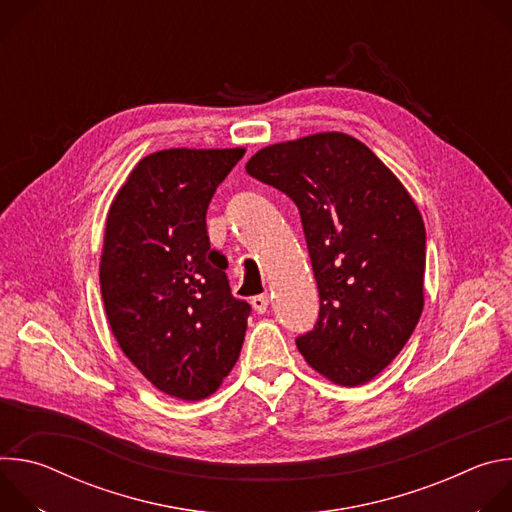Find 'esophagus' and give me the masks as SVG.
<instances>
[{"mask_svg":"<svg viewBox=\"0 0 512 512\" xmlns=\"http://www.w3.org/2000/svg\"><path fill=\"white\" fill-rule=\"evenodd\" d=\"M251 304H253V308H255L257 314H263V312H267V308H269V296H267V294L255 296V298H251Z\"/></svg>","mask_w":512,"mask_h":512,"instance_id":"1","label":"esophagus"}]
</instances>
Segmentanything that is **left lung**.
I'll list each match as a JSON object with an SVG mask.
<instances>
[{"instance_id": "1", "label": "left lung", "mask_w": 512, "mask_h": 512, "mask_svg": "<svg viewBox=\"0 0 512 512\" xmlns=\"http://www.w3.org/2000/svg\"><path fill=\"white\" fill-rule=\"evenodd\" d=\"M247 172L300 210L320 294L314 328L296 338L300 352L338 385L371 381L401 352L423 310L425 227L415 202L346 133L269 145Z\"/></svg>"}]
</instances>
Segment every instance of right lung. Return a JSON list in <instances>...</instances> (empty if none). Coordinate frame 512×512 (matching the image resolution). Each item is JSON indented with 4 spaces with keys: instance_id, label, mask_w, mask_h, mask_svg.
<instances>
[{
    "instance_id": "1",
    "label": "right lung",
    "mask_w": 512,
    "mask_h": 512,
    "mask_svg": "<svg viewBox=\"0 0 512 512\" xmlns=\"http://www.w3.org/2000/svg\"><path fill=\"white\" fill-rule=\"evenodd\" d=\"M245 150H164L143 158L105 227L101 296L127 358L166 395L198 401L231 373L251 306L231 294L210 247L208 204Z\"/></svg>"
}]
</instances>
